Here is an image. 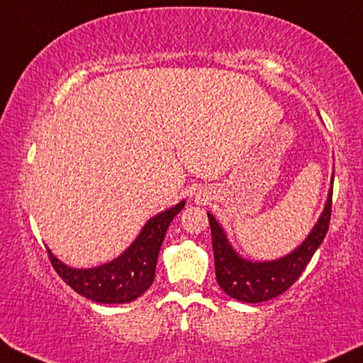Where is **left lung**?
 <instances>
[{
    "instance_id": "left-lung-1",
    "label": "left lung",
    "mask_w": 363,
    "mask_h": 363,
    "mask_svg": "<svg viewBox=\"0 0 363 363\" xmlns=\"http://www.w3.org/2000/svg\"><path fill=\"white\" fill-rule=\"evenodd\" d=\"M331 208L333 187L329 191L324 212L310 236L289 256L270 262H250L241 259L230 246L218 221L213 218V215L208 213L210 230H212L215 275L221 290L231 298L246 303H261L282 295L296 282V279L305 270L306 264L311 261L313 254L323 242L329 230Z\"/></svg>"
}]
</instances>
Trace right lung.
Wrapping results in <instances>:
<instances>
[{"instance_id":"obj_1","label":"right lung","mask_w":363,"mask_h":363,"mask_svg":"<svg viewBox=\"0 0 363 363\" xmlns=\"http://www.w3.org/2000/svg\"><path fill=\"white\" fill-rule=\"evenodd\" d=\"M184 200L156 215L143 226L132 246L112 262L94 269H72L48 251L57 274L77 294L97 303H128L137 300L155 280L156 261L172 218L184 208Z\"/></svg>"}]
</instances>
